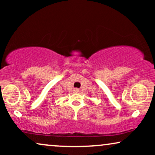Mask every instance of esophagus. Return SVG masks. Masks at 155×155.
Returning <instances> with one entry per match:
<instances>
[{
	"label": "esophagus",
	"instance_id": "esophagus-1",
	"mask_svg": "<svg viewBox=\"0 0 155 155\" xmlns=\"http://www.w3.org/2000/svg\"><path fill=\"white\" fill-rule=\"evenodd\" d=\"M75 92H78V89H75Z\"/></svg>",
	"mask_w": 155,
	"mask_h": 155
}]
</instances>
